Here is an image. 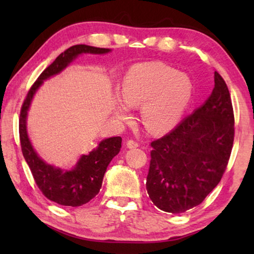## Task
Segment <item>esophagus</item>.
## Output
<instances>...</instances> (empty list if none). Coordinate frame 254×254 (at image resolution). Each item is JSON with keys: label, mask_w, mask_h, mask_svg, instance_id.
I'll list each match as a JSON object with an SVG mask.
<instances>
[{"label": "esophagus", "mask_w": 254, "mask_h": 254, "mask_svg": "<svg viewBox=\"0 0 254 254\" xmlns=\"http://www.w3.org/2000/svg\"><path fill=\"white\" fill-rule=\"evenodd\" d=\"M127 147L130 148V149H135V148L139 147V143H137L136 141H134V140H128L127 142Z\"/></svg>", "instance_id": "esophagus-1"}]
</instances>
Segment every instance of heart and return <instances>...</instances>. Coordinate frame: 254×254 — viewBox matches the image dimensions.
I'll return each mask as SVG.
<instances>
[{
	"mask_svg": "<svg viewBox=\"0 0 254 254\" xmlns=\"http://www.w3.org/2000/svg\"><path fill=\"white\" fill-rule=\"evenodd\" d=\"M122 97L115 105L120 120L130 117L131 107L141 106V120L150 132L163 133L177 126L192 95L188 76L166 64H136L122 80Z\"/></svg>",
	"mask_w": 254,
	"mask_h": 254,
	"instance_id": "1",
	"label": "heart"
}]
</instances>
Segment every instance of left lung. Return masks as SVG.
<instances>
[{
    "instance_id": "obj_1",
    "label": "left lung",
    "mask_w": 254,
    "mask_h": 254,
    "mask_svg": "<svg viewBox=\"0 0 254 254\" xmlns=\"http://www.w3.org/2000/svg\"><path fill=\"white\" fill-rule=\"evenodd\" d=\"M210 96L174 130L151 142L147 190L163 212L180 214L199 205L221 182L234 141L229 88L214 72Z\"/></svg>"
}]
</instances>
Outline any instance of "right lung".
<instances>
[{
  "label": "right lung",
  "instance_id": "add662e5",
  "mask_svg": "<svg viewBox=\"0 0 254 254\" xmlns=\"http://www.w3.org/2000/svg\"><path fill=\"white\" fill-rule=\"evenodd\" d=\"M110 49L76 45L60 54L55 62L41 72L25 96L19 119L21 150L34 182L49 200L64 206L77 207L95 197L102 187L107 166L121 150L122 137L113 136L101 141L96 149L84 154L71 170H63L46 163L32 148L27 133V114L32 97L44 80L59 74L80 54H107Z\"/></svg>",
  "mask_w": 254,
  "mask_h": 254
}]
</instances>
